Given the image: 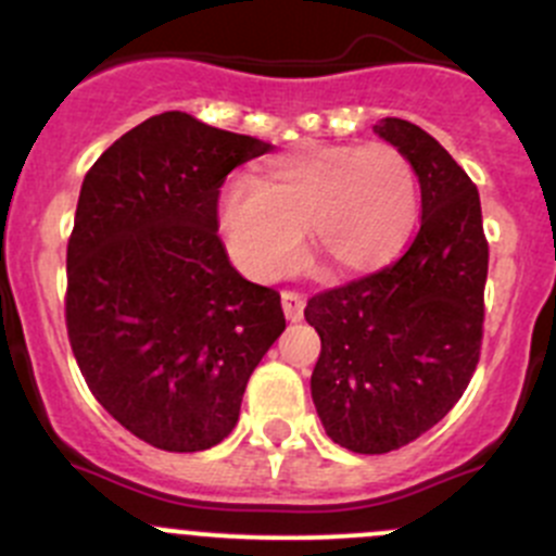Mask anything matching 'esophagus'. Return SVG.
<instances>
[{
    "label": "esophagus",
    "instance_id": "esophagus-1",
    "mask_svg": "<svg viewBox=\"0 0 556 556\" xmlns=\"http://www.w3.org/2000/svg\"><path fill=\"white\" fill-rule=\"evenodd\" d=\"M304 306H306L304 295L295 293V290H285V293H282V309H285V317H288L290 323H299L301 317H304Z\"/></svg>",
    "mask_w": 556,
    "mask_h": 556
}]
</instances>
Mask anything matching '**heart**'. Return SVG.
<instances>
[{
	"instance_id": "1",
	"label": "heart",
	"mask_w": 556,
	"mask_h": 556,
	"mask_svg": "<svg viewBox=\"0 0 556 556\" xmlns=\"http://www.w3.org/2000/svg\"><path fill=\"white\" fill-rule=\"evenodd\" d=\"M421 187L391 143H326L271 160L252 185L219 201V233L236 266L257 282L293 271L306 255L328 274H364L402 252Z\"/></svg>"
}]
</instances>
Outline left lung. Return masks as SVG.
I'll list each match as a JSON object with an SVG mask.
<instances>
[{"instance_id":"8db88e82","label":"left lung","mask_w":556,"mask_h":556,"mask_svg":"<svg viewBox=\"0 0 556 556\" xmlns=\"http://www.w3.org/2000/svg\"><path fill=\"white\" fill-rule=\"evenodd\" d=\"M421 185V230L402 257L306 301L320 333L312 402L333 443L388 454L443 421L465 393L483 339L489 244L470 176L421 127L382 118Z\"/></svg>"}]
</instances>
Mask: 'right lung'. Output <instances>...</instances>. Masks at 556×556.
Listing matches in <instances>:
<instances>
[{
  "label": "right lung",
  "instance_id": "right-lung-1",
  "mask_svg": "<svg viewBox=\"0 0 556 556\" xmlns=\"http://www.w3.org/2000/svg\"><path fill=\"white\" fill-rule=\"evenodd\" d=\"M268 149L165 111L108 147L80 185L67 337L97 402L154 448L223 443L285 331L277 290L241 277L217 236L225 176Z\"/></svg>",
  "mask_w": 556,
  "mask_h": 556
}]
</instances>
